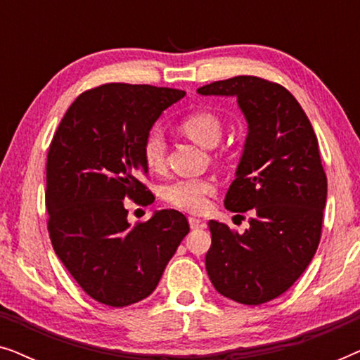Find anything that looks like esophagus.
<instances>
[{
  "label": "esophagus",
  "instance_id": "obj_1",
  "mask_svg": "<svg viewBox=\"0 0 360 360\" xmlns=\"http://www.w3.org/2000/svg\"><path fill=\"white\" fill-rule=\"evenodd\" d=\"M190 221V228L191 229H205L206 226V221H203V219H200V218H190L188 219Z\"/></svg>",
  "mask_w": 360,
  "mask_h": 360
}]
</instances>
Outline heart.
Returning <instances> with one entry per match:
<instances>
[{
	"mask_svg": "<svg viewBox=\"0 0 360 360\" xmlns=\"http://www.w3.org/2000/svg\"><path fill=\"white\" fill-rule=\"evenodd\" d=\"M180 131L201 147L218 146L223 126L218 116L208 111L191 112L180 122ZM142 157L147 169L160 172L165 165V141L160 131L152 129L142 142ZM216 184L211 179H180L164 188V200L179 210L201 213L208 206V196L214 193Z\"/></svg>",
	"mask_w": 360,
	"mask_h": 360,
	"instance_id": "heart-1",
	"label": "heart"
}]
</instances>
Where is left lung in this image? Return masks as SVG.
I'll list each match as a JSON object with an SVG mask.
<instances>
[{
    "mask_svg": "<svg viewBox=\"0 0 360 360\" xmlns=\"http://www.w3.org/2000/svg\"><path fill=\"white\" fill-rule=\"evenodd\" d=\"M196 93L238 100L248 136L224 206L254 210L243 234L210 221L206 272L223 297L267 303L297 282L321 238L328 181L316 134L297 98L277 83L243 75Z\"/></svg>",
    "mask_w": 360,
    "mask_h": 360,
    "instance_id": "8db88e82",
    "label": "left lung"
}]
</instances>
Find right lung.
I'll return each instance as SVG.
<instances>
[{"instance_id": "add662e5", "label": "right lung", "mask_w": 360, "mask_h": 360, "mask_svg": "<svg viewBox=\"0 0 360 360\" xmlns=\"http://www.w3.org/2000/svg\"><path fill=\"white\" fill-rule=\"evenodd\" d=\"M185 91L108 83L82 93L53 134L46 206L57 257L93 300L127 307L154 292L188 234L176 210L154 211L131 226L122 200L149 205L142 142Z\"/></svg>"}]
</instances>
